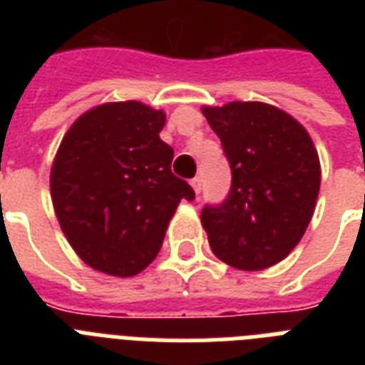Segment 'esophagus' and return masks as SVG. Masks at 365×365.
<instances>
[{
    "instance_id": "esophagus-1",
    "label": "esophagus",
    "mask_w": 365,
    "mask_h": 365,
    "mask_svg": "<svg viewBox=\"0 0 365 365\" xmlns=\"http://www.w3.org/2000/svg\"><path fill=\"white\" fill-rule=\"evenodd\" d=\"M191 185H193L195 193L200 195V189H202V182H200V178H193V180H191Z\"/></svg>"
}]
</instances>
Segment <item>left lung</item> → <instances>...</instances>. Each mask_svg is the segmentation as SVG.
<instances>
[{"label": "left lung", "instance_id": "1", "mask_svg": "<svg viewBox=\"0 0 365 365\" xmlns=\"http://www.w3.org/2000/svg\"><path fill=\"white\" fill-rule=\"evenodd\" d=\"M231 166L222 205H206L200 222L212 252L240 271L277 265L311 223L320 160L309 132L263 102L202 108Z\"/></svg>", "mask_w": 365, "mask_h": 365}]
</instances>
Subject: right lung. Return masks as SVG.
<instances>
[{
    "label": "right lung",
    "instance_id": "add662e5",
    "mask_svg": "<svg viewBox=\"0 0 365 365\" xmlns=\"http://www.w3.org/2000/svg\"><path fill=\"white\" fill-rule=\"evenodd\" d=\"M165 111L111 102L66 132L51 170V197L66 239L87 265L134 277L157 257L180 200L195 191L170 170L159 138Z\"/></svg>",
    "mask_w": 365,
    "mask_h": 365
}]
</instances>
